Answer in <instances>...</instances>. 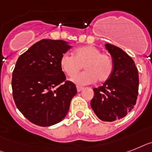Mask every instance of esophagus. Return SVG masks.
<instances>
[{"label":"esophagus","mask_w":152,"mask_h":152,"mask_svg":"<svg viewBox=\"0 0 152 152\" xmlns=\"http://www.w3.org/2000/svg\"><path fill=\"white\" fill-rule=\"evenodd\" d=\"M84 88L81 87V86H79V85H77V91H81V90H83Z\"/></svg>","instance_id":"1"}]
</instances>
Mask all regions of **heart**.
I'll return each mask as SVG.
<instances>
[{
  "mask_svg": "<svg viewBox=\"0 0 152 152\" xmlns=\"http://www.w3.org/2000/svg\"><path fill=\"white\" fill-rule=\"evenodd\" d=\"M84 67L85 71L72 78V81L80 85L91 84L98 81L105 82L113 71V61L107 53L92 45L79 46L73 51V56L63 54L60 59L61 71L69 77H73Z\"/></svg>",
  "mask_w": 152,
  "mask_h": 152,
  "instance_id": "obj_1",
  "label": "heart"
}]
</instances>
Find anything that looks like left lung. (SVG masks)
<instances>
[{
	"instance_id": "1",
	"label": "left lung",
	"mask_w": 152,
	"mask_h": 152,
	"mask_svg": "<svg viewBox=\"0 0 152 152\" xmlns=\"http://www.w3.org/2000/svg\"><path fill=\"white\" fill-rule=\"evenodd\" d=\"M112 56L113 71L102 86L95 88L91 109L102 121L113 122L124 118L136 104L138 95V71L134 61L123 50L106 43Z\"/></svg>"
}]
</instances>
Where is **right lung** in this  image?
Returning <instances> with one entry per match:
<instances>
[{
    "instance_id": "add662e5",
    "label": "right lung",
    "mask_w": 152,
    "mask_h": 152,
    "mask_svg": "<svg viewBox=\"0 0 152 152\" xmlns=\"http://www.w3.org/2000/svg\"><path fill=\"white\" fill-rule=\"evenodd\" d=\"M71 47L64 40L42 39L18 59L11 81L13 99L32 124L50 126L67 115L77 88L66 81L60 59Z\"/></svg>"
}]
</instances>
